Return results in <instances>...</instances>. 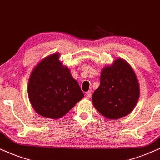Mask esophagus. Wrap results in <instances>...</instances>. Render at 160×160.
Returning a JSON list of instances; mask_svg holds the SVG:
<instances>
[{"label": "esophagus", "instance_id": "1", "mask_svg": "<svg viewBox=\"0 0 160 160\" xmlns=\"http://www.w3.org/2000/svg\"><path fill=\"white\" fill-rule=\"evenodd\" d=\"M91 96H92V93H91V91H90H90L86 92L85 96H86V98H88V99H89V98H91Z\"/></svg>", "mask_w": 160, "mask_h": 160}]
</instances>
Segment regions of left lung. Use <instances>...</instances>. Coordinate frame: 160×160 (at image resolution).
Segmentation results:
<instances>
[{
  "instance_id": "obj_1",
  "label": "left lung",
  "mask_w": 160,
  "mask_h": 160,
  "mask_svg": "<svg viewBox=\"0 0 160 160\" xmlns=\"http://www.w3.org/2000/svg\"><path fill=\"white\" fill-rule=\"evenodd\" d=\"M139 97L134 71L126 61L117 58L102 70L100 86L92 96V104L102 115L117 119L129 114Z\"/></svg>"
}]
</instances>
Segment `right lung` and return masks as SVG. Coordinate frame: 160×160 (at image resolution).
<instances>
[{
  "label": "right lung",
  "mask_w": 160,
  "mask_h": 160,
  "mask_svg": "<svg viewBox=\"0 0 160 160\" xmlns=\"http://www.w3.org/2000/svg\"><path fill=\"white\" fill-rule=\"evenodd\" d=\"M58 58V53H54L41 60L31 72L27 88L36 113L53 119L64 116L84 97L77 81Z\"/></svg>",
  "instance_id": "right-lung-1"
}]
</instances>
